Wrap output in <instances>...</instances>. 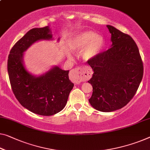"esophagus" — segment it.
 <instances>
[{
  "instance_id": "obj_1",
  "label": "esophagus",
  "mask_w": 150,
  "mask_h": 150,
  "mask_svg": "<svg viewBox=\"0 0 150 150\" xmlns=\"http://www.w3.org/2000/svg\"><path fill=\"white\" fill-rule=\"evenodd\" d=\"M91 73L89 69H85L80 67L75 68L71 70V77L73 81L79 83L84 79H87L90 77Z\"/></svg>"
}]
</instances>
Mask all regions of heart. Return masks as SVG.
Returning <instances> with one entry per match:
<instances>
[{"instance_id":"obj_1","label":"heart","mask_w":150,"mask_h":150,"mask_svg":"<svg viewBox=\"0 0 150 150\" xmlns=\"http://www.w3.org/2000/svg\"><path fill=\"white\" fill-rule=\"evenodd\" d=\"M104 38L91 31H84L76 34L71 40L70 48L75 52H81L87 61L95 58L103 49Z\"/></svg>"}]
</instances>
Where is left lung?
Returning <instances> with one entry per match:
<instances>
[{"label":"left lung","mask_w":150,"mask_h":150,"mask_svg":"<svg viewBox=\"0 0 150 150\" xmlns=\"http://www.w3.org/2000/svg\"><path fill=\"white\" fill-rule=\"evenodd\" d=\"M111 33V48L99 53L88 63L93 69L88 82L93 87L89 102L101 112H112L129 103L144 75L139 49L130 35L106 25Z\"/></svg>","instance_id":"8db88e82"}]
</instances>
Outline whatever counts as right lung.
<instances>
[{"instance_id":"add662e5","label":"right lung","mask_w":150,"mask_h":150,"mask_svg":"<svg viewBox=\"0 0 150 150\" xmlns=\"http://www.w3.org/2000/svg\"><path fill=\"white\" fill-rule=\"evenodd\" d=\"M42 40H52L49 26L33 28L16 42L8 57V74L13 93L24 108L37 115L51 116L64 108L74 84L69 79V71L59 66L38 77L25 69L24 52Z\"/></svg>"}]
</instances>
